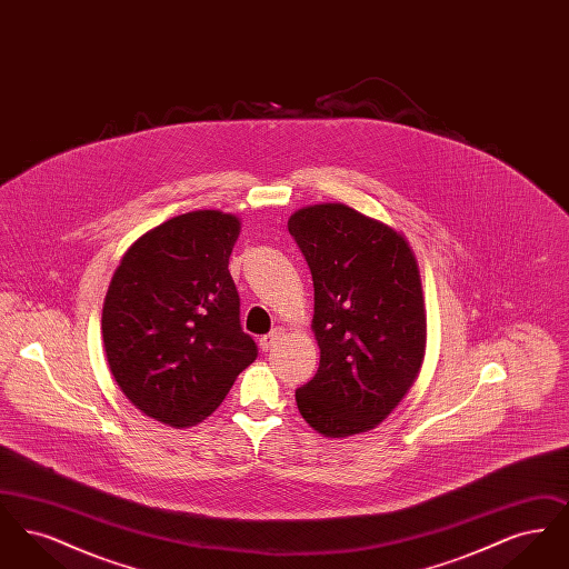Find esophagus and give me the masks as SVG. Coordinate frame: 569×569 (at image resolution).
Wrapping results in <instances>:
<instances>
[{"instance_id": "obj_1", "label": "esophagus", "mask_w": 569, "mask_h": 569, "mask_svg": "<svg viewBox=\"0 0 569 569\" xmlns=\"http://www.w3.org/2000/svg\"><path fill=\"white\" fill-rule=\"evenodd\" d=\"M281 337H283V328H274V330L269 332V335L260 337V348H262V352H269V350H272Z\"/></svg>"}]
</instances>
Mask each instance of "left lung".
Returning <instances> with one entry per match:
<instances>
[{
	"mask_svg": "<svg viewBox=\"0 0 569 569\" xmlns=\"http://www.w3.org/2000/svg\"><path fill=\"white\" fill-rule=\"evenodd\" d=\"M313 279L320 367L297 390L305 422L325 437L376 429L403 401L427 350L420 269L406 234L343 202L288 219Z\"/></svg>",
	"mask_w": 569,
	"mask_h": 569,
	"instance_id": "obj_1",
	"label": "left lung"
}]
</instances>
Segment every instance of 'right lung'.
Segmentation results:
<instances>
[{
    "mask_svg": "<svg viewBox=\"0 0 569 569\" xmlns=\"http://www.w3.org/2000/svg\"><path fill=\"white\" fill-rule=\"evenodd\" d=\"M241 219L172 217L128 247L102 309L110 373L144 416L190 429L211 416L258 348L239 322L228 258Z\"/></svg>",
    "mask_w": 569,
    "mask_h": 569,
    "instance_id": "1",
    "label": "right lung"
}]
</instances>
